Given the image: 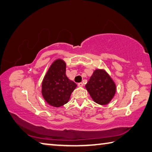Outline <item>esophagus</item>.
Listing matches in <instances>:
<instances>
[{
  "mask_svg": "<svg viewBox=\"0 0 152 152\" xmlns=\"http://www.w3.org/2000/svg\"><path fill=\"white\" fill-rule=\"evenodd\" d=\"M83 83H78V87H83Z\"/></svg>",
  "mask_w": 152,
  "mask_h": 152,
  "instance_id": "1",
  "label": "esophagus"
}]
</instances>
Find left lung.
I'll return each mask as SVG.
<instances>
[{"label":"left lung","mask_w":152,"mask_h":152,"mask_svg":"<svg viewBox=\"0 0 152 152\" xmlns=\"http://www.w3.org/2000/svg\"><path fill=\"white\" fill-rule=\"evenodd\" d=\"M86 88L94 102L102 105L110 103L116 92L115 82L104 69H95Z\"/></svg>","instance_id":"left-lung-1"}]
</instances>
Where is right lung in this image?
<instances>
[{
  "label": "right lung",
  "mask_w": 152,
  "mask_h": 152,
  "mask_svg": "<svg viewBox=\"0 0 152 152\" xmlns=\"http://www.w3.org/2000/svg\"><path fill=\"white\" fill-rule=\"evenodd\" d=\"M77 84L66 75V63L57 58L52 63L42 81L41 94L48 104L59 107L69 102Z\"/></svg>",
  "instance_id": "add662e5"
}]
</instances>
